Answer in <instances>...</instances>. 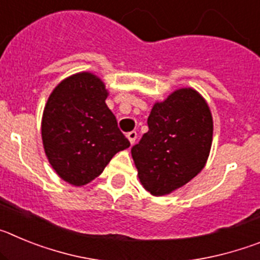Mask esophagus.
<instances>
[{
    "instance_id": "1",
    "label": "esophagus",
    "mask_w": 260,
    "mask_h": 260,
    "mask_svg": "<svg viewBox=\"0 0 260 260\" xmlns=\"http://www.w3.org/2000/svg\"><path fill=\"white\" fill-rule=\"evenodd\" d=\"M137 137H138L137 132L127 133V139H128V141H130V143H132V144L135 143V141H137Z\"/></svg>"
}]
</instances>
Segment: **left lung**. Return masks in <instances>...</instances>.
<instances>
[{"label":"left lung","mask_w":260,"mask_h":260,"mask_svg":"<svg viewBox=\"0 0 260 260\" xmlns=\"http://www.w3.org/2000/svg\"><path fill=\"white\" fill-rule=\"evenodd\" d=\"M148 132L133 146L138 177L147 191H174L202 171L210 155L213 122L207 103L192 88L177 89L153 105Z\"/></svg>","instance_id":"8db88e82"}]
</instances>
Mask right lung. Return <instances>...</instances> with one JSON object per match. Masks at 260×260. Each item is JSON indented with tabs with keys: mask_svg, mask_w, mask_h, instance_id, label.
<instances>
[{
	"mask_svg": "<svg viewBox=\"0 0 260 260\" xmlns=\"http://www.w3.org/2000/svg\"><path fill=\"white\" fill-rule=\"evenodd\" d=\"M104 83L91 73L71 75L53 89L41 121L43 144L62 180L83 186L130 146L107 107Z\"/></svg>",
	"mask_w": 260,
	"mask_h": 260,
	"instance_id": "right-lung-1",
	"label": "right lung"
}]
</instances>
